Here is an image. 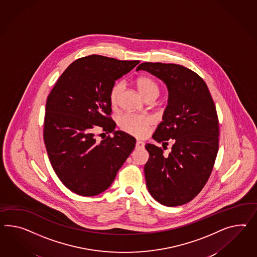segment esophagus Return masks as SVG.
Masks as SVG:
<instances>
[{
	"instance_id": "1",
	"label": "esophagus",
	"mask_w": 257,
	"mask_h": 257,
	"mask_svg": "<svg viewBox=\"0 0 257 257\" xmlns=\"http://www.w3.org/2000/svg\"><path fill=\"white\" fill-rule=\"evenodd\" d=\"M144 147H145V143H144V142H142V141H137V142H136V148L142 149V148H144Z\"/></svg>"
}]
</instances>
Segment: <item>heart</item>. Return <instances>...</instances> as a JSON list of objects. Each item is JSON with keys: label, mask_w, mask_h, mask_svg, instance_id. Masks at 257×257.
Returning a JSON list of instances; mask_svg holds the SVG:
<instances>
[{"label": "heart", "mask_w": 257, "mask_h": 257, "mask_svg": "<svg viewBox=\"0 0 257 257\" xmlns=\"http://www.w3.org/2000/svg\"><path fill=\"white\" fill-rule=\"evenodd\" d=\"M139 91L145 97H158L159 94V86L155 80L149 76H140L136 80ZM125 84L123 81L115 82L110 90V102L112 105L118 103L121 93L123 92ZM153 123V119L148 115L137 114L132 112H126L119 119L120 127L132 135L136 137H144L148 132Z\"/></svg>", "instance_id": "1"}]
</instances>
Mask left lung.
Segmentation results:
<instances>
[{"instance_id": "left-lung-1", "label": "left lung", "mask_w": 257, "mask_h": 257, "mask_svg": "<svg viewBox=\"0 0 257 257\" xmlns=\"http://www.w3.org/2000/svg\"><path fill=\"white\" fill-rule=\"evenodd\" d=\"M144 70L164 81L169 102L153 139L163 148L146 144V185L160 204L175 207L195 198L208 182L219 149V120L211 93L198 73L186 67L144 62ZM171 142V152L164 150Z\"/></svg>"}]
</instances>
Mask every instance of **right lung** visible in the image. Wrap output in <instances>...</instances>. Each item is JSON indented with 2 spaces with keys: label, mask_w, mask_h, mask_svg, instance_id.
Listing matches in <instances>:
<instances>
[{
  "label": "right lung",
  "mask_w": 257,
  "mask_h": 257,
  "mask_svg": "<svg viewBox=\"0 0 257 257\" xmlns=\"http://www.w3.org/2000/svg\"><path fill=\"white\" fill-rule=\"evenodd\" d=\"M139 60H118L99 55L70 64L47 96L44 141L53 170L73 193L92 197L112 184L135 147L136 140L114 132L110 90L115 80ZM113 133L99 143L94 132Z\"/></svg>",
  "instance_id": "add662e5"
}]
</instances>
